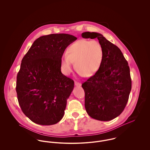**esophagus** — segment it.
Listing matches in <instances>:
<instances>
[{"instance_id": "34e87169", "label": "esophagus", "mask_w": 150, "mask_h": 150, "mask_svg": "<svg viewBox=\"0 0 150 150\" xmlns=\"http://www.w3.org/2000/svg\"><path fill=\"white\" fill-rule=\"evenodd\" d=\"M75 85L77 86H81V84L79 83L78 81H75Z\"/></svg>"}]
</instances>
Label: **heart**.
I'll return each instance as SVG.
<instances>
[{
	"instance_id": "heart-1",
	"label": "heart",
	"mask_w": 150,
	"mask_h": 150,
	"mask_svg": "<svg viewBox=\"0 0 150 150\" xmlns=\"http://www.w3.org/2000/svg\"><path fill=\"white\" fill-rule=\"evenodd\" d=\"M103 57L101 44L97 40L80 39L73 43L61 58V69L68 75L72 71L75 62L77 71L80 76L89 77L98 71Z\"/></svg>"
}]
</instances>
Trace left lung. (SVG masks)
Wrapping results in <instances>:
<instances>
[{"instance_id": "8db88e82", "label": "left lung", "mask_w": 150, "mask_h": 150, "mask_svg": "<svg viewBox=\"0 0 150 150\" xmlns=\"http://www.w3.org/2000/svg\"><path fill=\"white\" fill-rule=\"evenodd\" d=\"M81 36L86 39L97 38L103 50L98 71L82 84L86 111L94 119L111 120L123 111L131 91L128 62L120 50L100 33L84 32Z\"/></svg>"}]
</instances>
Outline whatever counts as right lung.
<instances>
[{
  "label": "right lung",
  "instance_id": "1",
  "mask_svg": "<svg viewBox=\"0 0 150 150\" xmlns=\"http://www.w3.org/2000/svg\"><path fill=\"white\" fill-rule=\"evenodd\" d=\"M76 39L66 34L40 36L22 59L17 76V98L23 114L36 124L53 125L64 115L74 82L61 72V58Z\"/></svg>",
  "mask_w": 150,
  "mask_h": 150
}]
</instances>
